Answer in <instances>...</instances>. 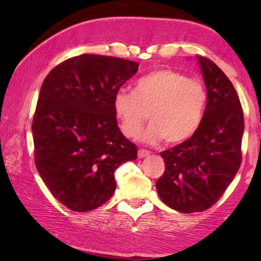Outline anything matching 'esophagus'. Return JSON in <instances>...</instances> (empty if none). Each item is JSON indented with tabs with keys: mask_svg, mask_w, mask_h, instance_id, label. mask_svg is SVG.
<instances>
[{
	"mask_svg": "<svg viewBox=\"0 0 261 261\" xmlns=\"http://www.w3.org/2000/svg\"><path fill=\"white\" fill-rule=\"evenodd\" d=\"M149 155V151L147 149H139V158H146Z\"/></svg>",
	"mask_w": 261,
	"mask_h": 261,
	"instance_id": "1",
	"label": "esophagus"
}]
</instances>
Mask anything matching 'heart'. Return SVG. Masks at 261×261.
<instances>
[{"label":"heart","instance_id":"1","mask_svg":"<svg viewBox=\"0 0 261 261\" xmlns=\"http://www.w3.org/2000/svg\"><path fill=\"white\" fill-rule=\"evenodd\" d=\"M207 104V89L200 80L163 68L141 77L133 93L120 91L114 97V113L121 133L136 139L151 121L143 140L169 145L190 139L202 121Z\"/></svg>","mask_w":261,"mask_h":261}]
</instances>
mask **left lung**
Returning a JSON list of instances; mask_svg holds the SVG:
<instances>
[{
	"mask_svg": "<svg viewBox=\"0 0 261 261\" xmlns=\"http://www.w3.org/2000/svg\"><path fill=\"white\" fill-rule=\"evenodd\" d=\"M197 60L207 88L202 121L190 139L161 152L166 169L155 182L162 201L182 214L215 205L242 163L244 118L238 94L214 61Z\"/></svg>",
	"mask_w": 261,
	"mask_h": 261,
	"instance_id": "8db88e82",
	"label": "left lung"
}]
</instances>
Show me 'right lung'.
Returning <instances> with one entry per match:
<instances>
[{
	"label": "right lung",
	"instance_id": "obj_1",
	"mask_svg": "<svg viewBox=\"0 0 261 261\" xmlns=\"http://www.w3.org/2000/svg\"><path fill=\"white\" fill-rule=\"evenodd\" d=\"M139 64L114 56H74L41 85L32 131L34 162L53 196L76 212L112 197L114 172L136 160L137 148L118 127L114 97Z\"/></svg>",
	"mask_w": 261,
	"mask_h": 261
}]
</instances>
